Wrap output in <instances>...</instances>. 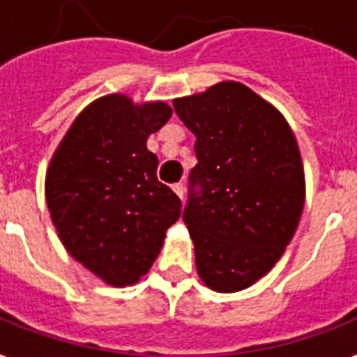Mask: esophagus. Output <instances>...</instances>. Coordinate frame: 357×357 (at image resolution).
I'll list each match as a JSON object with an SVG mask.
<instances>
[{"label":"esophagus","instance_id":"1","mask_svg":"<svg viewBox=\"0 0 357 357\" xmlns=\"http://www.w3.org/2000/svg\"><path fill=\"white\" fill-rule=\"evenodd\" d=\"M172 190H174V192H176V195L179 196V198H181V200H183V196H185V187H183V183L172 185Z\"/></svg>","mask_w":357,"mask_h":357}]
</instances>
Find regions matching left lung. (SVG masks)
I'll list each match as a JSON object with an SVG mask.
<instances>
[{
  "label": "left lung",
  "mask_w": 357,
  "mask_h": 357,
  "mask_svg": "<svg viewBox=\"0 0 357 357\" xmlns=\"http://www.w3.org/2000/svg\"><path fill=\"white\" fill-rule=\"evenodd\" d=\"M195 133L183 222L196 271L217 293H237L271 272L298 228L305 200L304 165L283 114L243 83L220 81L176 98Z\"/></svg>",
  "instance_id": "1"
}]
</instances>
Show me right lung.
Returning <instances> with one entry per match:
<instances>
[{
  "mask_svg": "<svg viewBox=\"0 0 357 357\" xmlns=\"http://www.w3.org/2000/svg\"><path fill=\"white\" fill-rule=\"evenodd\" d=\"M172 116L165 102L107 94L89 103L53 153L46 204L64 248L113 287L148 274L181 200L157 179L146 140Z\"/></svg>",
  "mask_w": 357,
  "mask_h": 357,
  "instance_id": "add662e5",
  "label": "right lung"
}]
</instances>
